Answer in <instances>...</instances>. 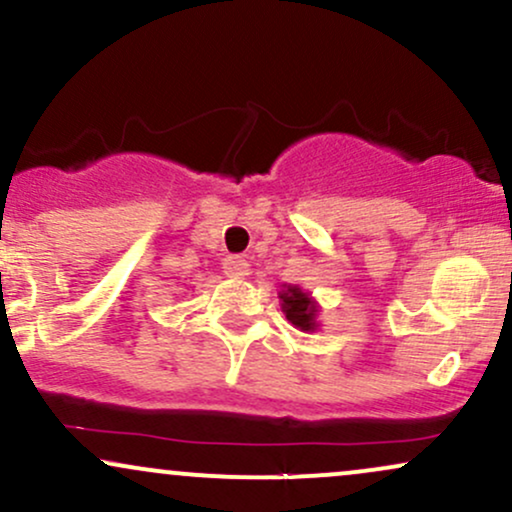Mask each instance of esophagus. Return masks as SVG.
<instances>
[{"instance_id":"34e87169","label":"esophagus","mask_w":512,"mask_h":512,"mask_svg":"<svg viewBox=\"0 0 512 512\" xmlns=\"http://www.w3.org/2000/svg\"><path fill=\"white\" fill-rule=\"evenodd\" d=\"M223 272H226L228 276H245L250 272V264L245 257L240 255H228L226 260H223Z\"/></svg>"}]
</instances>
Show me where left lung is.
<instances>
[{"label": "left lung", "mask_w": 512, "mask_h": 512, "mask_svg": "<svg viewBox=\"0 0 512 512\" xmlns=\"http://www.w3.org/2000/svg\"><path fill=\"white\" fill-rule=\"evenodd\" d=\"M281 305H284V313L289 317L291 325H296L298 330L308 332L315 330V303L310 301L308 293H303L296 286H289V291H281Z\"/></svg>", "instance_id": "8db88e82"}]
</instances>
